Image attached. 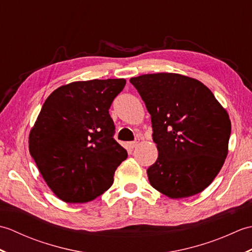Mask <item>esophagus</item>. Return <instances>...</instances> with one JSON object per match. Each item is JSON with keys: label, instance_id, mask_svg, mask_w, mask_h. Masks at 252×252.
<instances>
[{"label": "esophagus", "instance_id": "34e87169", "mask_svg": "<svg viewBox=\"0 0 252 252\" xmlns=\"http://www.w3.org/2000/svg\"><path fill=\"white\" fill-rule=\"evenodd\" d=\"M140 142H141L140 138H135V141H133V142L130 143V147L135 148L138 145V144H140Z\"/></svg>", "mask_w": 252, "mask_h": 252}]
</instances>
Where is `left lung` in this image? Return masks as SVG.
<instances>
[{
  "instance_id": "1",
  "label": "left lung",
  "mask_w": 252,
  "mask_h": 252,
  "mask_svg": "<svg viewBox=\"0 0 252 252\" xmlns=\"http://www.w3.org/2000/svg\"><path fill=\"white\" fill-rule=\"evenodd\" d=\"M152 117L158 158L149 183L170 198H185L211 184L227 156L231 121L205 84L178 73L131 78Z\"/></svg>"
}]
</instances>
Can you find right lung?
<instances>
[{
  "instance_id": "right-lung-1",
  "label": "right lung",
  "mask_w": 252,
  "mask_h": 252,
  "mask_svg": "<svg viewBox=\"0 0 252 252\" xmlns=\"http://www.w3.org/2000/svg\"><path fill=\"white\" fill-rule=\"evenodd\" d=\"M125 79L72 82L42 106L29 135V151L53 192L65 202L95 199L114 183L127 153L115 138L109 108Z\"/></svg>"
}]
</instances>
